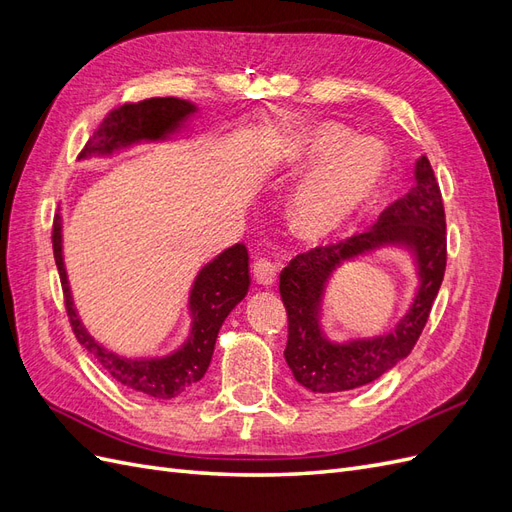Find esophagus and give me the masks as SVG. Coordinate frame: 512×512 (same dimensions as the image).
Returning a JSON list of instances; mask_svg holds the SVG:
<instances>
[{"label":"esophagus","instance_id":"obj_1","mask_svg":"<svg viewBox=\"0 0 512 512\" xmlns=\"http://www.w3.org/2000/svg\"><path fill=\"white\" fill-rule=\"evenodd\" d=\"M254 277L260 286H265V288L273 286L275 277H277V265L269 258H258L254 262Z\"/></svg>","mask_w":512,"mask_h":512}]
</instances>
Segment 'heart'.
<instances>
[{"instance_id":"heart-1","label":"heart","mask_w":512,"mask_h":512,"mask_svg":"<svg viewBox=\"0 0 512 512\" xmlns=\"http://www.w3.org/2000/svg\"><path fill=\"white\" fill-rule=\"evenodd\" d=\"M312 167L290 194L288 220L299 237L316 241L342 228L374 196L384 173V151L371 138L322 121L303 130L292 153L294 170L305 173Z\"/></svg>"}]
</instances>
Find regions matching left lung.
<instances>
[{"mask_svg": "<svg viewBox=\"0 0 512 512\" xmlns=\"http://www.w3.org/2000/svg\"><path fill=\"white\" fill-rule=\"evenodd\" d=\"M395 246L411 254L417 292L396 327L374 338L331 340L321 327V305L332 273L348 261ZM446 269V220L440 185L425 156L416 160L414 188L384 209L363 235L316 247L280 275V294L288 314L286 363L312 393H339L378 380L412 352L438 297Z\"/></svg>", "mask_w": 512, "mask_h": 512, "instance_id": "left-lung-1", "label": "left lung"}]
</instances>
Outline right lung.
<instances>
[{
	"label": "right lung",
	"mask_w": 512,
	"mask_h": 512,
	"mask_svg": "<svg viewBox=\"0 0 512 512\" xmlns=\"http://www.w3.org/2000/svg\"><path fill=\"white\" fill-rule=\"evenodd\" d=\"M198 113V106L179 98H151L138 104H123L106 115L94 138L85 145L79 160L111 158L113 153L141 143L173 141L175 134L188 128V121ZM53 254L64 288L66 309L72 331L79 344L91 352L108 376L138 393L158 399L177 397L207 374L215 339L224 320L241 303L250 288L247 250L237 243L200 267L188 297L190 333L185 342L164 356H123L108 350L87 331L74 307L72 288L64 262V220L55 215Z\"/></svg>",
	"instance_id": "right-lung-1"
}]
</instances>
